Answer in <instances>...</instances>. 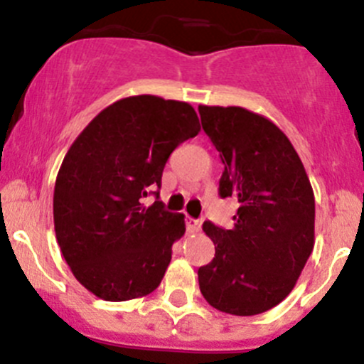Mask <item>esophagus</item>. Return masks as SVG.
<instances>
[{"label":"esophagus","mask_w":364,"mask_h":364,"mask_svg":"<svg viewBox=\"0 0 364 364\" xmlns=\"http://www.w3.org/2000/svg\"><path fill=\"white\" fill-rule=\"evenodd\" d=\"M185 224H186V229H188V232H197L200 229V220H196V218L186 217Z\"/></svg>","instance_id":"1"}]
</instances>
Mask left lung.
<instances>
[{
	"instance_id": "8db88e82",
	"label": "left lung",
	"mask_w": 364,
	"mask_h": 364,
	"mask_svg": "<svg viewBox=\"0 0 364 364\" xmlns=\"http://www.w3.org/2000/svg\"><path fill=\"white\" fill-rule=\"evenodd\" d=\"M224 172L220 197L235 196L232 229L204 222L215 245L199 268V288L222 313L252 316L288 297L315 245V196L288 136L242 107H199Z\"/></svg>"
}]
</instances>
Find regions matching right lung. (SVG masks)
Listing matches in <instances>:
<instances>
[{
    "mask_svg": "<svg viewBox=\"0 0 364 364\" xmlns=\"http://www.w3.org/2000/svg\"><path fill=\"white\" fill-rule=\"evenodd\" d=\"M199 132L192 105L144 94L105 108L69 147L53 220L63 259L90 294L122 302L160 287L185 215L142 199L160 188L172 151Z\"/></svg>",
    "mask_w": 364,
    "mask_h": 364,
    "instance_id": "1",
    "label": "right lung"
}]
</instances>
